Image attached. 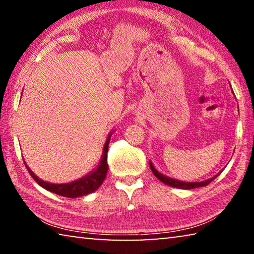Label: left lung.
<instances>
[{
  "instance_id": "obj_1",
  "label": "left lung",
  "mask_w": 254,
  "mask_h": 254,
  "mask_svg": "<svg viewBox=\"0 0 254 254\" xmlns=\"http://www.w3.org/2000/svg\"><path fill=\"white\" fill-rule=\"evenodd\" d=\"M150 163V168H151L153 175L156 176V177L160 180V182H162L163 184L166 185H169V186L171 187H176V188H180V189H192V188H197V187H205L207 186L208 184H210L213 182V180L217 177L218 175H220L221 173H218L217 175H215L214 177L209 178L207 180H204V182H199V183H186V182H180V180H177V179H174V178H170V177H167V176L162 175L161 173H159V171L154 168L152 162L149 161Z\"/></svg>"
}]
</instances>
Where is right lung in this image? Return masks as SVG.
I'll list each match as a JSON object with an SVG mask.
<instances>
[{"label":"right lung","mask_w":254,"mask_h":254,"mask_svg":"<svg viewBox=\"0 0 254 254\" xmlns=\"http://www.w3.org/2000/svg\"><path fill=\"white\" fill-rule=\"evenodd\" d=\"M111 135L112 133L107 136L104 148H103L102 158L100 160V163H98L97 168L94 169L91 174L86 175L85 177L77 179L75 182H71L68 184L47 183V182H44L42 179H40L39 177H37V176L30 170V168L27 166V163L24 162V165L27 167L29 174L31 175V177L36 180V183L38 185H40L42 188L47 189V190L55 192V194L60 195V196L68 197V198H75V197L88 195L91 194V192L95 191L96 189H98V187L101 186L106 177L107 169H109V165H107V151H109Z\"/></svg>","instance_id":"right-lung-1"}]
</instances>
